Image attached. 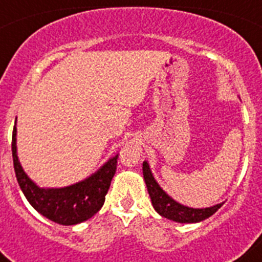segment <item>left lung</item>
I'll use <instances>...</instances> for the list:
<instances>
[{
	"mask_svg": "<svg viewBox=\"0 0 262 262\" xmlns=\"http://www.w3.org/2000/svg\"><path fill=\"white\" fill-rule=\"evenodd\" d=\"M143 176H144V181L147 185L149 196H151L154 209L161 216L170 219L173 222H177V223H198V222H202L211 216L223 206V203H217V205L206 207V209H193V207H187V206L176 202L172 196H169L157 184L147 161L143 163Z\"/></svg>",
	"mask_w": 262,
	"mask_h": 262,
	"instance_id": "obj_1",
	"label": "left lung"
}]
</instances>
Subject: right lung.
Returning <instances> with one entry per match:
<instances>
[{
  "label": "right lung",
  "instance_id": "1",
  "mask_svg": "<svg viewBox=\"0 0 262 262\" xmlns=\"http://www.w3.org/2000/svg\"><path fill=\"white\" fill-rule=\"evenodd\" d=\"M17 122V118H15ZM11 152L17 181L30 205L43 216L62 226L85 222L101 210L111 180L117 170L118 155L111 157L96 173L66 187H39L25 173L17 156V127L14 126Z\"/></svg>",
  "mask_w": 262,
  "mask_h": 262
}]
</instances>
